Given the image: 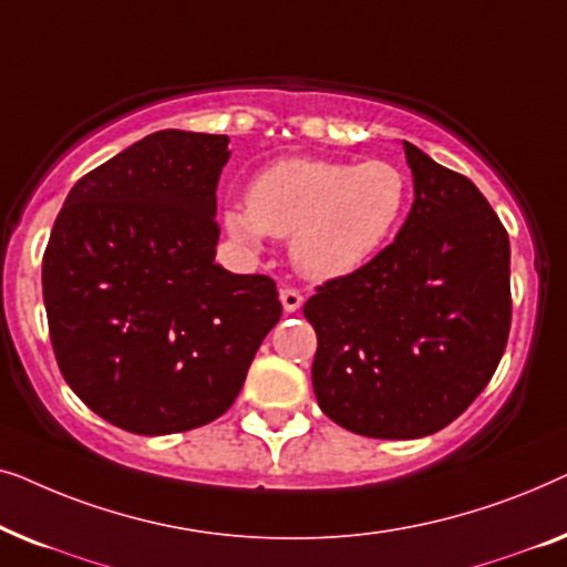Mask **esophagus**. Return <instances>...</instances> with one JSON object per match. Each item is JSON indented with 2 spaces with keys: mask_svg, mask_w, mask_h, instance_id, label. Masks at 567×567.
<instances>
[{
  "mask_svg": "<svg viewBox=\"0 0 567 567\" xmlns=\"http://www.w3.org/2000/svg\"><path fill=\"white\" fill-rule=\"evenodd\" d=\"M281 305H284V312H297V309L305 305V297H301L299 289L286 286V289H281Z\"/></svg>",
  "mask_w": 567,
  "mask_h": 567,
  "instance_id": "1",
  "label": "esophagus"
}]
</instances>
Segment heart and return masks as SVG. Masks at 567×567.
<instances>
[{
    "label": "heart",
    "mask_w": 567,
    "mask_h": 567,
    "mask_svg": "<svg viewBox=\"0 0 567 567\" xmlns=\"http://www.w3.org/2000/svg\"><path fill=\"white\" fill-rule=\"evenodd\" d=\"M408 204V175L392 162L284 157L255 173L247 206H227L221 221L247 250H260L266 235L289 237L301 276L338 281L377 258Z\"/></svg>",
    "instance_id": "b5f03b06"
}]
</instances>
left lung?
I'll return each instance as SVG.
<instances>
[{
	"instance_id": "8db88e82",
	"label": "left lung",
	"mask_w": 567,
	"mask_h": 567,
	"mask_svg": "<svg viewBox=\"0 0 567 567\" xmlns=\"http://www.w3.org/2000/svg\"><path fill=\"white\" fill-rule=\"evenodd\" d=\"M415 200L392 245L307 299L322 413L371 439L431 436L485 390L511 328V245L475 183L410 142Z\"/></svg>"
}]
</instances>
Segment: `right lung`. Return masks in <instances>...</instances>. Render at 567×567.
<instances>
[{
	"instance_id": "right-lung-1",
	"label": "right lung",
	"mask_w": 567,
	"mask_h": 567,
	"mask_svg": "<svg viewBox=\"0 0 567 567\" xmlns=\"http://www.w3.org/2000/svg\"><path fill=\"white\" fill-rule=\"evenodd\" d=\"M229 136L165 128L69 190L43 255L59 369L107 423L165 436L227 413L281 320L274 278L216 262Z\"/></svg>"
}]
</instances>
